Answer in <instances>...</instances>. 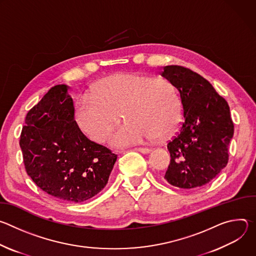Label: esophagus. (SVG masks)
<instances>
[{
  "mask_svg": "<svg viewBox=\"0 0 256 256\" xmlns=\"http://www.w3.org/2000/svg\"><path fill=\"white\" fill-rule=\"evenodd\" d=\"M136 150L138 152H140L142 154H149V153L151 152V150L148 149V148H136Z\"/></svg>",
  "mask_w": 256,
  "mask_h": 256,
  "instance_id": "1",
  "label": "esophagus"
}]
</instances>
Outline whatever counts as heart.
Returning a JSON list of instances; mask_svg holds the SVG:
<instances>
[{
  "label": "heart",
  "mask_w": 256,
  "mask_h": 256,
  "mask_svg": "<svg viewBox=\"0 0 256 256\" xmlns=\"http://www.w3.org/2000/svg\"><path fill=\"white\" fill-rule=\"evenodd\" d=\"M180 100L166 79L122 72L103 79L90 96L78 99L74 118L78 128L96 142H103L120 112L126 122L116 128L110 142L116 147L142 144L171 132L178 122Z\"/></svg>",
  "instance_id": "b5f03b06"
}]
</instances>
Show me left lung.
<instances>
[{"label": "left lung", "instance_id": "1", "mask_svg": "<svg viewBox=\"0 0 256 256\" xmlns=\"http://www.w3.org/2000/svg\"><path fill=\"white\" fill-rule=\"evenodd\" d=\"M178 90L184 122L168 142L170 164L164 178L179 188H196L214 179L228 163L234 134L227 101L196 72L166 66L160 72Z\"/></svg>", "mask_w": 256, "mask_h": 256}]
</instances>
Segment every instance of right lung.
I'll use <instances>...</instances> for the list:
<instances>
[{
	"instance_id": "add662e5",
	"label": "right lung",
	"mask_w": 256,
	"mask_h": 256,
	"mask_svg": "<svg viewBox=\"0 0 256 256\" xmlns=\"http://www.w3.org/2000/svg\"><path fill=\"white\" fill-rule=\"evenodd\" d=\"M66 85H56L25 118L20 147L27 174L44 192L80 204L107 184L118 156L88 140L74 118Z\"/></svg>"
}]
</instances>
